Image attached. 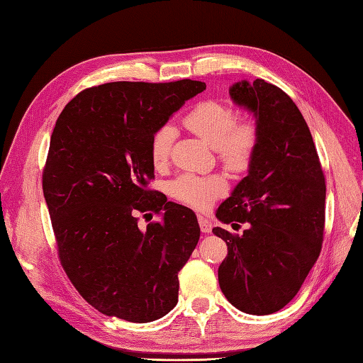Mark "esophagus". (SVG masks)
Segmentation results:
<instances>
[{
    "mask_svg": "<svg viewBox=\"0 0 363 363\" xmlns=\"http://www.w3.org/2000/svg\"><path fill=\"white\" fill-rule=\"evenodd\" d=\"M198 223H199V228H201L204 234H209L212 230V223L207 220L206 217H198Z\"/></svg>",
    "mask_w": 363,
    "mask_h": 363,
    "instance_id": "34e87169",
    "label": "esophagus"
}]
</instances>
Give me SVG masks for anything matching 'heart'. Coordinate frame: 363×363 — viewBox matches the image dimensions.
<instances>
[{"label":"heart","mask_w":363,"mask_h":363,"mask_svg":"<svg viewBox=\"0 0 363 363\" xmlns=\"http://www.w3.org/2000/svg\"><path fill=\"white\" fill-rule=\"evenodd\" d=\"M182 125L191 134L201 138L217 151L221 165L233 173L248 169L259 145V123L252 115L237 117L233 106L218 99H207L196 104ZM176 138L173 126L164 125L154 130L150 138V157L156 168L164 167ZM228 189V181L223 174L196 176L184 173L169 182V195L177 201L195 209H207L215 199Z\"/></svg>","instance_id":"b5f03b06"}]
</instances>
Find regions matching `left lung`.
<instances>
[{"label": "left lung", "instance_id": "1", "mask_svg": "<svg viewBox=\"0 0 363 363\" xmlns=\"http://www.w3.org/2000/svg\"><path fill=\"white\" fill-rule=\"evenodd\" d=\"M256 113L259 145L243 177L217 211L212 233L228 245L218 268L223 295L238 311L269 315L287 306L317 262L325 234L326 179L309 126L279 87L256 79L230 87Z\"/></svg>", "mask_w": 363, "mask_h": 363}]
</instances>
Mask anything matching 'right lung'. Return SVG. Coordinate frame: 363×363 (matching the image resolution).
<instances>
[{
	"label": "right lung",
	"instance_id": "add662e5",
	"mask_svg": "<svg viewBox=\"0 0 363 363\" xmlns=\"http://www.w3.org/2000/svg\"><path fill=\"white\" fill-rule=\"evenodd\" d=\"M204 82H107L79 91L51 134L42 187L57 256L98 312L130 323L177 303V273L199 240L196 215L151 190L150 138ZM164 211L145 230L138 213ZM152 218V217H151Z\"/></svg>",
	"mask_w": 363,
	"mask_h": 363
}]
</instances>
